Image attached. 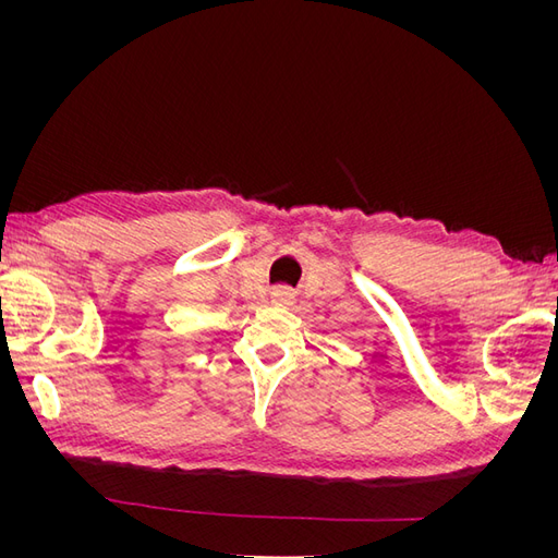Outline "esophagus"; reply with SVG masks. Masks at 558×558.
Listing matches in <instances>:
<instances>
[{
  "mask_svg": "<svg viewBox=\"0 0 558 558\" xmlns=\"http://www.w3.org/2000/svg\"><path fill=\"white\" fill-rule=\"evenodd\" d=\"M272 300L277 302V305H291V302H293V291L291 289H277L272 293Z\"/></svg>",
  "mask_w": 558,
  "mask_h": 558,
  "instance_id": "34e87169",
  "label": "esophagus"
}]
</instances>
